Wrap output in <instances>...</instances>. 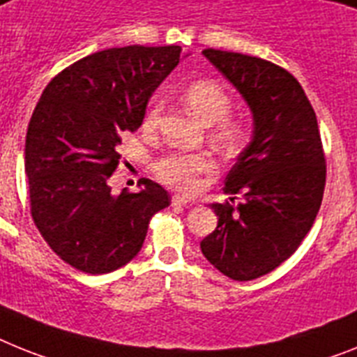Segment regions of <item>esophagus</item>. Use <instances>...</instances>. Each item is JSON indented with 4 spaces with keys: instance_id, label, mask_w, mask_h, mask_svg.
I'll return each mask as SVG.
<instances>
[{
    "instance_id": "34e87169",
    "label": "esophagus",
    "mask_w": 357,
    "mask_h": 357,
    "mask_svg": "<svg viewBox=\"0 0 357 357\" xmlns=\"http://www.w3.org/2000/svg\"><path fill=\"white\" fill-rule=\"evenodd\" d=\"M188 199L185 196H179V194H176V196H172V205L174 206H185L188 205Z\"/></svg>"
}]
</instances>
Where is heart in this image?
<instances>
[{"mask_svg": "<svg viewBox=\"0 0 357 357\" xmlns=\"http://www.w3.org/2000/svg\"><path fill=\"white\" fill-rule=\"evenodd\" d=\"M181 100L188 112L199 121L212 125L211 136L225 149H236L243 143L247 127L241 119L227 116L230 110V94L221 83L214 79H196L188 83L181 92ZM160 101L149 107L143 118V128L154 130L161 119ZM214 169V160L206 152H170L154 163L155 176L169 187L192 192L197 187V178Z\"/></svg>", "mask_w": 357, "mask_h": 357, "instance_id": "1", "label": "heart"}]
</instances>
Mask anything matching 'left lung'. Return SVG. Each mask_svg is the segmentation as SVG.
Listing matches in <instances>:
<instances>
[{"label":"left lung","mask_w":357,"mask_h":357,"mask_svg":"<svg viewBox=\"0 0 357 357\" xmlns=\"http://www.w3.org/2000/svg\"><path fill=\"white\" fill-rule=\"evenodd\" d=\"M203 54L248 103L254 136L225 181L223 192L234 197L211 205L218 227L202 252L230 280L250 281L287 261L312 229L325 190V152L316 112L289 70L247 54Z\"/></svg>","instance_id":"left-lung-1"}]
</instances>
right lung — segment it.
<instances>
[{
	"mask_svg": "<svg viewBox=\"0 0 357 357\" xmlns=\"http://www.w3.org/2000/svg\"><path fill=\"white\" fill-rule=\"evenodd\" d=\"M181 47L94 52L45 86L25 142L31 214L54 252L77 271L107 274L142 248L155 212L170 205L161 185L110 190L123 132L145 118L149 98L179 63Z\"/></svg>",
	"mask_w": 357,
	"mask_h": 357,
	"instance_id": "right-lung-1",
	"label": "right lung"
}]
</instances>
